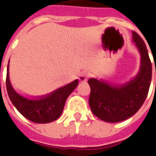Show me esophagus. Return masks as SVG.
<instances>
[{
	"label": "esophagus",
	"instance_id": "obj_1",
	"mask_svg": "<svg viewBox=\"0 0 156 156\" xmlns=\"http://www.w3.org/2000/svg\"><path fill=\"white\" fill-rule=\"evenodd\" d=\"M89 77V75L87 72H82L81 75H79V80L80 81H87Z\"/></svg>",
	"mask_w": 156,
	"mask_h": 156
}]
</instances>
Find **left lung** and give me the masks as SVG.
<instances>
[{
    "label": "left lung",
    "instance_id": "1",
    "mask_svg": "<svg viewBox=\"0 0 156 156\" xmlns=\"http://www.w3.org/2000/svg\"><path fill=\"white\" fill-rule=\"evenodd\" d=\"M133 41L141 55L138 75L126 84L112 86L97 79L88 80L89 106L93 114L108 122H119L133 116L147 98L152 78V63L141 36L132 31Z\"/></svg>",
    "mask_w": 156,
    "mask_h": 156
}]
</instances>
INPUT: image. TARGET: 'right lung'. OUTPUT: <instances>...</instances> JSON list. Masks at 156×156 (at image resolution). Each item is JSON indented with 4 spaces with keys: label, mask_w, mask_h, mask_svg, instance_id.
Listing matches in <instances>:
<instances>
[{
    "label": "right lung",
    "mask_w": 156,
    "mask_h": 156,
    "mask_svg": "<svg viewBox=\"0 0 156 156\" xmlns=\"http://www.w3.org/2000/svg\"><path fill=\"white\" fill-rule=\"evenodd\" d=\"M77 85L78 80H75L49 94L41 96L36 99L25 98L16 93L12 87L9 81L8 65L6 86L9 99L23 116L33 122L48 123L57 120L62 113L66 100Z\"/></svg>",
    "instance_id": "right-lung-1"
}]
</instances>
